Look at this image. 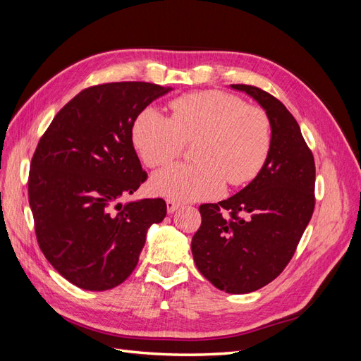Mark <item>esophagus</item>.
Segmentation results:
<instances>
[{"label":"esophagus","instance_id":"1","mask_svg":"<svg viewBox=\"0 0 361 361\" xmlns=\"http://www.w3.org/2000/svg\"><path fill=\"white\" fill-rule=\"evenodd\" d=\"M180 206V203H178V202H174V200H167V211H169V214H173L174 211L178 209V207Z\"/></svg>","mask_w":361,"mask_h":361}]
</instances>
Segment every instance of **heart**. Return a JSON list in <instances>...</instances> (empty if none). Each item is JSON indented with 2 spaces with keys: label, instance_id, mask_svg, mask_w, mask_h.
I'll return each instance as SVG.
<instances>
[{
  "label": "heart",
  "instance_id": "1",
  "mask_svg": "<svg viewBox=\"0 0 361 361\" xmlns=\"http://www.w3.org/2000/svg\"><path fill=\"white\" fill-rule=\"evenodd\" d=\"M170 118L145 108L133 126V143L147 167L167 166L192 143L190 166H171L152 178V190L176 200L220 195L226 182L241 187L264 169L272 145L269 116L239 96L206 90L170 102Z\"/></svg>",
  "mask_w": 361,
  "mask_h": 361
}]
</instances>
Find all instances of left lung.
Instances as JSON below:
<instances>
[{"label":"left lung","instance_id":"8db88e82","mask_svg":"<svg viewBox=\"0 0 361 361\" xmlns=\"http://www.w3.org/2000/svg\"><path fill=\"white\" fill-rule=\"evenodd\" d=\"M271 118L267 164L231 199L200 204L192 236L195 267L215 288L248 293L277 279L290 262L314 209V159L300 125L277 97L255 85L233 84Z\"/></svg>","mask_w":361,"mask_h":361}]
</instances>
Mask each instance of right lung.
Segmentation results:
<instances>
[{
	"instance_id": "1",
	"label": "right lung",
	"mask_w": 361,
	"mask_h": 361,
	"mask_svg": "<svg viewBox=\"0 0 361 361\" xmlns=\"http://www.w3.org/2000/svg\"><path fill=\"white\" fill-rule=\"evenodd\" d=\"M171 89L123 81L87 87L54 117L30 164L37 244L72 285L106 290L138 264L162 199L122 203L147 179L133 143L137 116Z\"/></svg>"
}]
</instances>
